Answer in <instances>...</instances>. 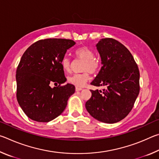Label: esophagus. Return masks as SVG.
<instances>
[{
	"label": "esophagus",
	"mask_w": 159,
	"mask_h": 159,
	"mask_svg": "<svg viewBox=\"0 0 159 159\" xmlns=\"http://www.w3.org/2000/svg\"><path fill=\"white\" fill-rule=\"evenodd\" d=\"M83 88H80V87H78V86H76V91H80V90H82Z\"/></svg>",
	"instance_id": "1"
}]
</instances>
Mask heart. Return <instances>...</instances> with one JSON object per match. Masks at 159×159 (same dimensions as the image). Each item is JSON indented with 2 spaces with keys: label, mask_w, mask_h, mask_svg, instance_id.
Segmentation results:
<instances>
[{
  "label": "heart",
  "mask_w": 159,
  "mask_h": 159,
  "mask_svg": "<svg viewBox=\"0 0 159 159\" xmlns=\"http://www.w3.org/2000/svg\"><path fill=\"white\" fill-rule=\"evenodd\" d=\"M76 58L83 61L81 70L83 71L80 74H75L67 78V81L71 84L82 87L90 79V73L96 74L100 69V62L95 57V52L87 46H82L75 51ZM61 67L65 71H69L71 69V60L65 56L61 61Z\"/></svg>",
  "instance_id": "b5f03b06"
}]
</instances>
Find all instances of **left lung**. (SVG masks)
Here are the masks:
<instances>
[{
  "mask_svg": "<svg viewBox=\"0 0 159 159\" xmlns=\"http://www.w3.org/2000/svg\"><path fill=\"white\" fill-rule=\"evenodd\" d=\"M96 46L102 66L90 84L107 88L90 90L92 96L85 107L99 121L117 123L128 115L139 95V69L130 51L116 40L102 39Z\"/></svg>",
  "mask_w": 159,
  "mask_h": 159,
  "instance_id": "8db88e82",
  "label": "left lung"
}]
</instances>
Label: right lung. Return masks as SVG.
<instances>
[{
	"label": "right lung",
	"instance_id": "right-lung-1",
	"mask_svg": "<svg viewBox=\"0 0 159 159\" xmlns=\"http://www.w3.org/2000/svg\"><path fill=\"white\" fill-rule=\"evenodd\" d=\"M75 44L69 39L39 40L23 54L16 71L17 99L29 118L49 122L65 109L75 86L62 85L66 79L61 61ZM53 84L56 87H51Z\"/></svg>",
	"mask_w": 159,
	"mask_h": 159
}]
</instances>
